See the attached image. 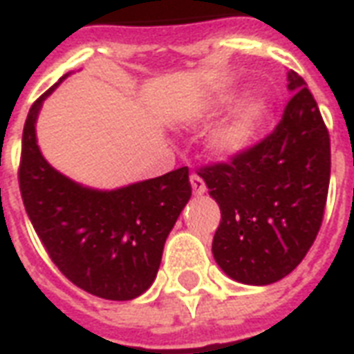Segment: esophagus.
Segmentation results:
<instances>
[{
  "instance_id": "esophagus-1",
  "label": "esophagus",
  "mask_w": 354,
  "mask_h": 354,
  "mask_svg": "<svg viewBox=\"0 0 354 354\" xmlns=\"http://www.w3.org/2000/svg\"><path fill=\"white\" fill-rule=\"evenodd\" d=\"M189 182H191V187H193V193H195V195H204V193H206V184L203 182V178L197 176V174H191Z\"/></svg>"
}]
</instances>
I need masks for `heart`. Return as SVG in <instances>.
<instances>
[{"mask_svg":"<svg viewBox=\"0 0 354 354\" xmlns=\"http://www.w3.org/2000/svg\"><path fill=\"white\" fill-rule=\"evenodd\" d=\"M232 104H234L232 95L204 101L191 114V120L195 125H208L230 111ZM266 114H268V103L263 97H250L242 101L229 116L221 120L208 133V137L204 140L206 153L216 161H232L238 156H242L257 138L259 131L266 120Z\"/></svg>","mask_w":354,"mask_h":354,"instance_id":"heart-1","label":"heart"}]
</instances>
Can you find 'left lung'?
I'll return each mask as SVG.
<instances>
[{"label": "left lung", "mask_w": 354, "mask_h": 354, "mask_svg": "<svg viewBox=\"0 0 354 354\" xmlns=\"http://www.w3.org/2000/svg\"><path fill=\"white\" fill-rule=\"evenodd\" d=\"M272 135L230 163L198 172L219 204L212 242L219 268L238 283L270 285L302 263L323 221L330 182V138L302 77Z\"/></svg>", "instance_id": "8db88e82"}]
</instances>
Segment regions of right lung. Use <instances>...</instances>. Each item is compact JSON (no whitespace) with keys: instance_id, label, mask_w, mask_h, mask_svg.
<instances>
[{"instance_id":"add662e5","label":"right lung","mask_w":354,"mask_h":354,"mask_svg":"<svg viewBox=\"0 0 354 354\" xmlns=\"http://www.w3.org/2000/svg\"><path fill=\"white\" fill-rule=\"evenodd\" d=\"M67 77L44 91L26 118L18 174L24 206L71 283L104 300H133L153 283L167 236L189 203V170L95 189L54 169L41 153L35 125L46 97Z\"/></svg>"}]
</instances>
